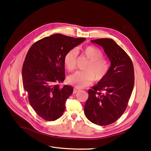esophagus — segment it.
<instances>
[{
    "instance_id": "34e87169",
    "label": "esophagus",
    "mask_w": 151,
    "mask_h": 151,
    "mask_svg": "<svg viewBox=\"0 0 151 151\" xmlns=\"http://www.w3.org/2000/svg\"><path fill=\"white\" fill-rule=\"evenodd\" d=\"M80 91V89H78V88H75V89H74V90H73V93H76L77 92Z\"/></svg>"
}]
</instances>
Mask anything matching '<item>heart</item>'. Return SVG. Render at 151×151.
Instances as JSON below:
<instances>
[{
  "label": "heart",
  "instance_id": "1",
  "mask_svg": "<svg viewBox=\"0 0 151 151\" xmlns=\"http://www.w3.org/2000/svg\"><path fill=\"white\" fill-rule=\"evenodd\" d=\"M82 53L90 60L87 65L86 71H78L70 76L69 82L76 88L81 89L91 85L96 77L97 80L104 78L109 70L107 60L103 58V52L99 47L94 46H86L81 49ZM78 51L76 49L68 51L65 55L63 62L70 71L76 68Z\"/></svg>",
  "mask_w": 151,
  "mask_h": 151
}]
</instances>
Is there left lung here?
<instances>
[{
  "label": "left lung",
  "mask_w": 151,
  "mask_h": 151,
  "mask_svg": "<svg viewBox=\"0 0 151 151\" xmlns=\"http://www.w3.org/2000/svg\"><path fill=\"white\" fill-rule=\"evenodd\" d=\"M104 47L111 66L106 76L89 89L84 114L92 123L108 125L124 113L133 89L134 75L129 55L114 40L99 38L91 41Z\"/></svg>",
  "instance_id": "1"
}]
</instances>
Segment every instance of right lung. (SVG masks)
<instances>
[{"instance_id": "right-lung-1", "label": "right lung", "mask_w": 151, "mask_h": 151, "mask_svg": "<svg viewBox=\"0 0 151 151\" xmlns=\"http://www.w3.org/2000/svg\"><path fill=\"white\" fill-rule=\"evenodd\" d=\"M85 40L55 34L36 42L29 50L22 66L23 86L31 106L43 119L55 121L64 112L73 89L59 84L65 77L63 59Z\"/></svg>"}]
</instances>
